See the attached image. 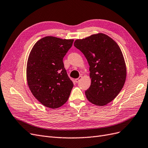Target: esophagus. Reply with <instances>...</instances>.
Here are the masks:
<instances>
[{"mask_svg":"<svg viewBox=\"0 0 148 148\" xmlns=\"http://www.w3.org/2000/svg\"><path fill=\"white\" fill-rule=\"evenodd\" d=\"M82 78H83L82 76H80L78 78H76V79H75V82H76V83H78L79 81L81 79H82Z\"/></svg>","mask_w":148,"mask_h":148,"instance_id":"obj_1","label":"esophagus"}]
</instances>
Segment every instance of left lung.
I'll return each mask as SVG.
<instances>
[{
  "label": "left lung",
  "mask_w": 148,
  "mask_h": 148,
  "mask_svg": "<svg viewBox=\"0 0 148 148\" xmlns=\"http://www.w3.org/2000/svg\"><path fill=\"white\" fill-rule=\"evenodd\" d=\"M74 46L83 53L90 66L91 84L85 91L86 98L98 106L111 102L123 89L127 74L118 45L100 33L76 40Z\"/></svg>",
  "instance_id": "obj_1"
}]
</instances>
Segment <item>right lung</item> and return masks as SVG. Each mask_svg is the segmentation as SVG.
Returning <instances> with one entry per match:
<instances>
[{"instance_id":"obj_1","label":"right lung","mask_w":148,"mask_h":148,"mask_svg":"<svg viewBox=\"0 0 148 148\" xmlns=\"http://www.w3.org/2000/svg\"><path fill=\"white\" fill-rule=\"evenodd\" d=\"M73 41L45 37L34 45L30 53L27 84L35 97L48 108H57L65 103L73 87L63 63Z\"/></svg>"}]
</instances>
